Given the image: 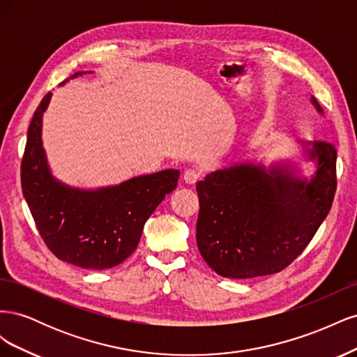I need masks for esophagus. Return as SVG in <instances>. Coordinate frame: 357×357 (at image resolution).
<instances>
[{
  "instance_id": "obj_1",
  "label": "esophagus",
  "mask_w": 357,
  "mask_h": 357,
  "mask_svg": "<svg viewBox=\"0 0 357 357\" xmlns=\"http://www.w3.org/2000/svg\"><path fill=\"white\" fill-rule=\"evenodd\" d=\"M199 177H201V174L195 169H186L185 172H183V181H185L189 186L195 185V183L199 180Z\"/></svg>"
}]
</instances>
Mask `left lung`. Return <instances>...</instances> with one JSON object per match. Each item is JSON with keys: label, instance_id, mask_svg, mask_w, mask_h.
Returning a JSON list of instances; mask_svg holds the SVG:
<instances>
[{"label": "left lung", "instance_id": "obj_1", "mask_svg": "<svg viewBox=\"0 0 357 357\" xmlns=\"http://www.w3.org/2000/svg\"><path fill=\"white\" fill-rule=\"evenodd\" d=\"M311 104L323 109L314 96ZM316 164L298 176L296 164L265 167L236 162L197 183V244L204 261L226 278L280 273L304 252L331 210L337 189V150L325 142H299Z\"/></svg>", "mask_w": 357, "mask_h": 357}]
</instances>
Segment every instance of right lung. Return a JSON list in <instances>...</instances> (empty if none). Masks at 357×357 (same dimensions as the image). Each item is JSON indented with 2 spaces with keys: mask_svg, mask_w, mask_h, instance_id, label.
<instances>
[{
  "mask_svg": "<svg viewBox=\"0 0 357 357\" xmlns=\"http://www.w3.org/2000/svg\"><path fill=\"white\" fill-rule=\"evenodd\" d=\"M50 98L52 92L41 100L28 129L20 168L24 197L41 238L58 259L88 269L113 268L132 255L150 214L177 188L180 171L164 169L91 190L59 181L41 139Z\"/></svg>",
  "mask_w": 357,
  "mask_h": 357,
  "instance_id": "obj_1",
  "label": "right lung"
}]
</instances>
